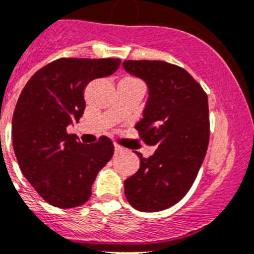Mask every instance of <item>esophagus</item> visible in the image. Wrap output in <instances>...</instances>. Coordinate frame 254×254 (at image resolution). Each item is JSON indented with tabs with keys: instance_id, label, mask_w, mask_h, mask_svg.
I'll list each match as a JSON object with an SVG mask.
<instances>
[{
	"instance_id": "esophagus-1",
	"label": "esophagus",
	"mask_w": 254,
	"mask_h": 254,
	"mask_svg": "<svg viewBox=\"0 0 254 254\" xmlns=\"http://www.w3.org/2000/svg\"><path fill=\"white\" fill-rule=\"evenodd\" d=\"M121 151H122V148H121V146H118V145H116V146H114V153L118 154V153H121Z\"/></svg>"
}]
</instances>
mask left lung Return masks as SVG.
<instances>
[{"label":"left lung","mask_w":254,"mask_h":254,"mask_svg":"<svg viewBox=\"0 0 254 254\" xmlns=\"http://www.w3.org/2000/svg\"><path fill=\"white\" fill-rule=\"evenodd\" d=\"M127 73L148 86L142 118L136 123L145 144L157 146L125 181L132 207L158 212L179 203L189 191L209 141L208 97L200 84L177 65L158 60H125Z\"/></svg>","instance_id":"obj_1"}]
</instances>
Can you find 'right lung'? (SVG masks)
I'll return each instance as SVG.
<instances>
[{
  "instance_id": "1",
  "label": "right lung",
  "mask_w": 254,
  "mask_h": 254,
  "mask_svg": "<svg viewBox=\"0 0 254 254\" xmlns=\"http://www.w3.org/2000/svg\"><path fill=\"white\" fill-rule=\"evenodd\" d=\"M119 64V59L55 60L21 91L11 126L15 157L28 183L54 207L86 203L97 173L113 157L108 137L81 144L66 127L83 114L86 86L113 74Z\"/></svg>"
}]
</instances>
